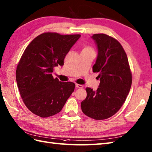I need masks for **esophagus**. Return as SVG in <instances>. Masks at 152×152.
I'll return each instance as SVG.
<instances>
[{"label": "esophagus", "instance_id": "obj_1", "mask_svg": "<svg viewBox=\"0 0 152 152\" xmlns=\"http://www.w3.org/2000/svg\"><path fill=\"white\" fill-rule=\"evenodd\" d=\"M76 87L78 88H83V86L82 85H79V84H76Z\"/></svg>", "mask_w": 152, "mask_h": 152}]
</instances>
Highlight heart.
<instances>
[{
	"mask_svg": "<svg viewBox=\"0 0 152 152\" xmlns=\"http://www.w3.org/2000/svg\"><path fill=\"white\" fill-rule=\"evenodd\" d=\"M82 52H86V51H90V50H94L92 48L90 45H88L86 44H83L82 45Z\"/></svg>",
	"mask_w": 152,
	"mask_h": 152,
	"instance_id": "b5f03b06",
	"label": "heart"
}]
</instances>
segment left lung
<instances>
[{"label": "left lung", "mask_w": 152, "mask_h": 152, "mask_svg": "<svg viewBox=\"0 0 152 152\" xmlns=\"http://www.w3.org/2000/svg\"><path fill=\"white\" fill-rule=\"evenodd\" d=\"M98 49L93 72H98L100 84L96 91L86 88L81 102L83 113L94 120H105L122 107L132 84V73L126 52L120 42L105 34H95Z\"/></svg>", "instance_id": "obj_1"}]
</instances>
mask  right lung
<instances>
[{"label":"right lung","instance_id":"right-lung-1","mask_svg":"<svg viewBox=\"0 0 152 152\" xmlns=\"http://www.w3.org/2000/svg\"><path fill=\"white\" fill-rule=\"evenodd\" d=\"M80 34L45 32L26 47L17 66L16 80L23 102L33 114L48 118L60 113L75 89L72 82H61L52 75L54 67L64 60Z\"/></svg>","mask_w":152,"mask_h":152}]
</instances>
